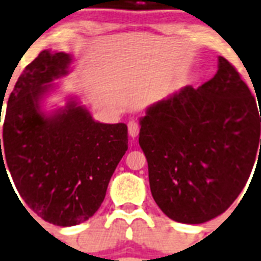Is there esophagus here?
<instances>
[{
	"instance_id": "obj_1",
	"label": "esophagus",
	"mask_w": 261,
	"mask_h": 261,
	"mask_svg": "<svg viewBox=\"0 0 261 261\" xmlns=\"http://www.w3.org/2000/svg\"><path fill=\"white\" fill-rule=\"evenodd\" d=\"M127 126H128V134H130V137L137 138L138 134H139V124L135 120H130Z\"/></svg>"
}]
</instances>
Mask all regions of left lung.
Returning a JSON list of instances; mask_svg holds the SVG:
<instances>
[{
	"label": "left lung",
	"instance_id": "1",
	"mask_svg": "<svg viewBox=\"0 0 261 261\" xmlns=\"http://www.w3.org/2000/svg\"><path fill=\"white\" fill-rule=\"evenodd\" d=\"M260 106L223 57L208 82L183 87L148 107L139 120V144L159 208L186 224L223 214L260 158Z\"/></svg>",
	"mask_w": 261,
	"mask_h": 261
}]
</instances>
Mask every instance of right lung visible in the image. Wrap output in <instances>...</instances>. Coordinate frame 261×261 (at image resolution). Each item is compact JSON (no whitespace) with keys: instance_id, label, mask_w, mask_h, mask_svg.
<instances>
[{"instance_id":"right-lung-1","label":"right lung","mask_w":261,"mask_h":261,"mask_svg":"<svg viewBox=\"0 0 261 261\" xmlns=\"http://www.w3.org/2000/svg\"><path fill=\"white\" fill-rule=\"evenodd\" d=\"M70 63L66 53L43 50L25 67L8 100L2 148L0 139V175L10 172L30 211L61 227L98 211L128 147L126 124L99 123L76 100L50 115L41 110L51 82L69 73Z\"/></svg>"}]
</instances>
